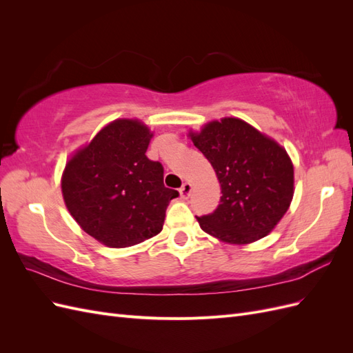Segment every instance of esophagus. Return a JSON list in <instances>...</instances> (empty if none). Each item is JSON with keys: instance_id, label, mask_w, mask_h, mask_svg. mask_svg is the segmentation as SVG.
<instances>
[{"instance_id": "1", "label": "esophagus", "mask_w": 353, "mask_h": 353, "mask_svg": "<svg viewBox=\"0 0 353 353\" xmlns=\"http://www.w3.org/2000/svg\"><path fill=\"white\" fill-rule=\"evenodd\" d=\"M190 194H191V184L184 183V184H183V187L179 188V196H181V199L187 200V199L190 197Z\"/></svg>"}]
</instances>
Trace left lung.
Masks as SVG:
<instances>
[{
	"mask_svg": "<svg viewBox=\"0 0 353 353\" xmlns=\"http://www.w3.org/2000/svg\"><path fill=\"white\" fill-rule=\"evenodd\" d=\"M221 184V203L197 218L209 236L250 244L279 225L294 194V168L285 148L239 117L210 121L188 131Z\"/></svg>",
	"mask_w": 353,
	"mask_h": 353,
	"instance_id": "obj_1",
	"label": "left lung"
}]
</instances>
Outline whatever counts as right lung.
I'll return each instance as SVG.
<instances>
[{
  "label": "right lung",
  "mask_w": 353,
  "mask_h": 353,
  "mask_svg": "<svg viewBox=\"0 0 353 353\" xmlns=\"http://www.w3.org/2000/svg\"><path fill=\"white\" fill-rule=\"evenodd\" d=\"M153 138L140 119H116L79 147L61 174V194L78 225L101 244L130 248L162 231L178 191L145 156Z\"/></svg>",
  "instance_id": "right-lung-1"
}]
</instances>
